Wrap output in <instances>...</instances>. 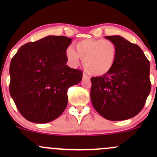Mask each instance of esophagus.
Returning a JSON list of instances; mask_svg holds the SVG:
<instances>
[{
  "label": "esophagus",
  "instance_id": "obj_1",
  "mask_svg": "<svg viewBox=\"0 0 157 157\" xmlns=\"http://www.w3.org/2000/svg\"><path fill=\"white\" fill-rule=\"evenodd\" d=\"M82 79H84V80H89L90 79V77L88 76L87 75H86V74H83V75H82Z\"/></svg>",
  "mask_w": 157,
  "mask_h": 157
}]
</instances>
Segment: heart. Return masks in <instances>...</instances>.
Segmentation results:
<instances>
[{
	"label": "heart",
	"instance_id": "heart-1",
	"mask_svg": "<svg viewBox=\"0 0 157 157\" xmlns=\"http://www.w3.org/2000/svg\"><path fill=\"white\" fill-rule=\"evenodd\" d=\"M66 50V57L71 66H77L80 59L90 75L101 76L111 70L117 57V48L112 41L86 39L79 41Z\"/></svg>",
	"mask_w": 157,
	"mask_h": 157
}]
</instances>
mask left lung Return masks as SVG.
Segmentation results:
<instances>
[{
    "label": "left lung",
    "instance_id": "8db88e82",
    "mask_svg": "<svg viewBox=\"0 0 157 157\" xmlns=\"http://www.w3.org/2000/svg\"><path fill=\"white\" fill-rule=\"evenodd\" d=\"M105 37L116 45L117 57L111 71L91 78V100L104 118L128 120L141 111L150 94V63L137 45L119 35Z\"/></svg>",
    "mask_w": 157,
    "mask_h": 157
}]
</instances>
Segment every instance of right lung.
Wrapping results in <instances>:
<instances>
[{"label": "right lung", "mask_w": 157, "mask_h": 157, "mask_svg": "<svg viewBox=\"0 0 157 157\" xmlns=\"http://www.w3.org/2000/svg\"><path fill=\"white\" fill-rule=\"evenodd\" d=\"M71 40L49 35L24 44L12 57L10 95L29 121L46 123L60 117L67 105L68 89L82 80V71L66 65Z\"/></svg>", "instance_id": "right-lung-1"}]
</instances>
